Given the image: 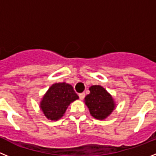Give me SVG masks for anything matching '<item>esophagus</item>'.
Segmentation results:
<instances>
[{"mask_svg":"<svg viewBox=\"0 0 156 156\" xmlns=\"http://www.w3.org/2000/svg\"><path fill=\"white\" fill-rule=\"evenodd\" d=\"M84 97H85V93H81L79 94V98L80 100H83V99L84 98Z\"/></svg>","mask_w":156,"mask_h":156,"instance_id":"34e87169","label":"esophagus"}]
</instances>
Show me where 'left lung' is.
Returning a JSON list of instances; mask_svg holds the SVG:
<instances>
[{"label":"left lung","instance_id":"left-lung-1","mask_svg":"<svg viewBox=\"0 0 156 156\" xmlns=\"http://www.w3.org/2000/svg\"><path fill=\"white\" fill-rule=\"evenodd\" d=\"M90 94L85 97L84 101L90 113L97 119H106L115 107L112 95L99 85H94L90 88Z\"/></svg>","mask_w":156,"mask_h":156}]
</instances>
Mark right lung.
Returning <instances> with one entry per match:
<instances>
[{
	"label": "right lung",
	"mask_w": 156,
	"mask_h": 156,
	"mask_svg": "<svg viewBox=\"0 0 156 156\" xmlns=\"http://www.w3.org/2000/svg\"><path fill=\"white\" fill-rule=\"evenodd\" d=\"M78 98L71 85L56 83L44 95L40 107L48 119L56 121L63 116L70 103Z\"/></svg>",
	"instance_id": "obj_1"
}]
</instances>
